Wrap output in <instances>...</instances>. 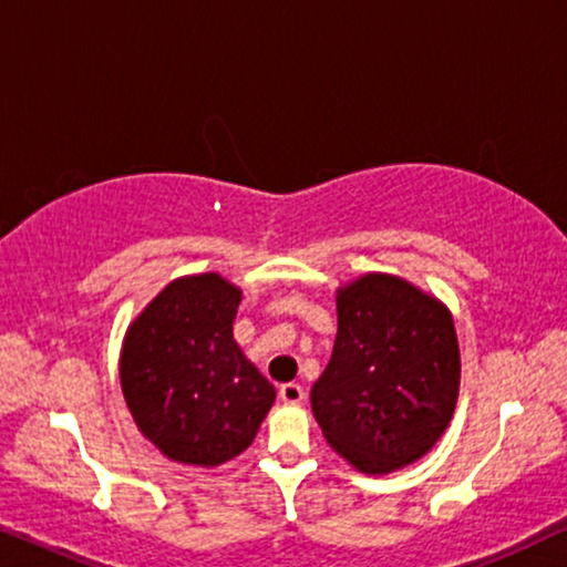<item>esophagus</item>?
<instances>
[{"instance_id": "1", "label": "esophagus", "mask_w": 567, "mask_h": 567, "mask_svg": "<svg viewBox=\"0 0 567 567\" xmlns=\"http://www.w3.org/2000/svg\"><path fill=\"white\" fill-rule=\"evenodd\" d=\"M278 394H281V400L289 402V405H299V402H305V390H301V384H297V382L281 384Z\"/></svg>"}]
</instances>
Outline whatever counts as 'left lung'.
Here are the masks:
<instances>
[{
    "mask_svg": "<svg viewBox=\"0 0 567 567\" xmlns=\"http://www.w3.org/2000/svg\"><path fill=\"white\" fill-rule=\"evenodd\" d=\"M460 348L441 301L394 276L369 274L338 293V338L312 386L328 444L369 475L429 452L452 421Z\"/></svg>",
    "mask_w": 567,
    "mask_h": 567,
    "instance_id": "8db88e82",
    "label": "left lung"
}]
</instances>
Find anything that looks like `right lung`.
Wrapping results in <instances>:
<instances>
[{
  "instance_id": "obj_1",
  "label": "right lung",
  "mask_w": 567,
  "mask_h": 567,
  "mask_svg": "<svg viewBox=\"0 0 567 567\" xmlns=\"http://www.w3.org/2000/svg\"><path fill=\"white\" fill-rule=\"evenodd\" d=\"M243 293L216 274L177 278L123 340L121 386L146 439L198 467L252 444L276 390L231 336Z\"/></svg>"
}]
</instances>
